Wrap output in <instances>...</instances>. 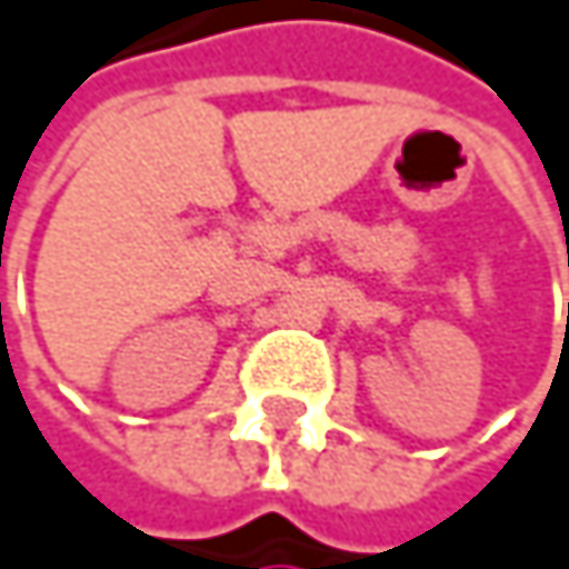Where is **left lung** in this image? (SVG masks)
Segmentation results:
<instances>
[{
	"mask_svg": "<svg viewBox=\"0 0 569 569\" xmlns=\"http://www.w3.org/2000/svg\"><path fill=\"white\" fill-rule=\"evenodd\" d=\"M567 320H569V313H567Z\"/></svg>",
	"mask_w": 569,
	"mask_h": 569,
	"instance_id": "8db88e82",
	"label": "left lung"
}]
</instances>
